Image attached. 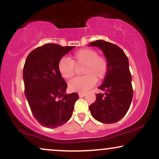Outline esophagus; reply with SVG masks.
Segmentation results:
<instances>
[{
  "mask_svg": "<svg viewBox=\"0 0 159 159\" xmlns=\"http://www.w3.org/2000/svg\"><path fill=\"white\" fill-rule=\"evenodd\" d=\"M78 96H79L80 98H82V97H84V96H85V93H78Z\"/></svg>",
  "mask_w": 159,
  "mask_h": 159,
  "instance_id": "obj_1",
  "label": "esophagus"
}]
</instances>
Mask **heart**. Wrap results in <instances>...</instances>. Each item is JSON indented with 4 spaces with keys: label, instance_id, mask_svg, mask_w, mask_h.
Listing matches in <instances>:
<instances>
[{
    "label": "heart",
    "instance_id": "1",
    "mask_svg": "<svg viewBox=\"0 0 159 159\" xmlns=\"http://www.w3.org/2000/svg\"><path fill=\"white\" fill-rule=\"evenodd\" d=\"M76 66H83L82 77L75 78L69 82V90L73 92L86 93L93 87L96 80L105 78L107 72V62L105 57L98 56L96 50L84 48L73 54L72 61L68 58H61L58 63V70L62 77L69 79L74 76Z\"/></svg>",
    "mask_w": 159,
    "mask_h": 159
}]
</instances>
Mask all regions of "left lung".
Returning <instances> with one entry per match:
<instances>
[{"mask_svg": "<svg viewBox=\"0 0 159 159\" xmlns=\"http://www.w3.org/2000/svg\"><path fill=\"white\" fill-rule=\"evenodd\" d=\"M89 46L102 51L108 66L103 84L98 87L105 93L96 95V102L89 107L91 115L101 123H116L129 111L133 97L129 60L120 47L105 40L92 42Z\"/></svg>", "mask_w": 159, "mask_h": 159, "instance_id": "1", "label": "left lung"}]
</instances>
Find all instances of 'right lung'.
Wrapping results in <instances>:
<instances>
[{
    "mask_svg": "<svg viewBox=\"0 0 159 159\" xmlns=\"http://www.w3.org/2000/svg\"><path fill=\"white\" fill-rule=\"evenodd\" d=\"M75 46L45 44L27 56L23 69L25 94L33 115L44 127L54 129L70 119L78 93L67 94L58 63Z\"/></svg>",
    "mask_w": 159,
    "mask_h": 159,
    "instance_id": "obj_1",
    "label": "right lung"
}]
</instances>
